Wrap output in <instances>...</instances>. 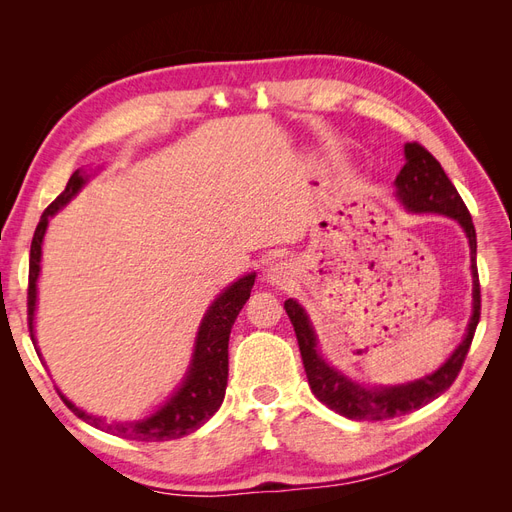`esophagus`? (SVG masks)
I'll use <instances>...</instances> for the list:
<instances>
[{
  "mask_svg": "<svg viewBox=\"0 0 512 512\" xmlns=\"http://www.w3.org/2000/svg\"><path fill=\"white\" fill-rule=\"evenodd\" d=\"M265 280L271 286H284L290 280V271L286 267V262H273V265L267 267L265 271Z\"/></svg>",
  "mask_w": 512,
  "mask_h": 512,
  "instance_id": "1",
  "label": "esophagus"
}]
</instances>
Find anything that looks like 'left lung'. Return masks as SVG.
Returning <instances> with one entry per match:
<instances>
[{
    "label": "left lung",
    "instance_id": "left-lung-1",
    "mask_svg": "<svg viewBox=\"0 0 512 512\" xmlns=\"http://www.w3.org/2000/svg\"><path fill=\"white\" fill-rule=\"evenodd\" d=\"M406 164L395 179V198L410 213H438L455 220L466 232L470 245V273H472V316L468 320L466 333L453 354L431 374L391 386H367L342 374L324 359L318 348V337L312 327L305 307L297 299L284 303L286 314L292 322L301 350L303 367L307 374L309 389L337 414L356 418V421H386L399 414H408L427 406L438 399L451 386L466 361L476 324L480 318V286L476 271V230L468 207L463 205L459 192L451 179L446 177L440 162L418 143H406Z\"/></svg>",
    "mask_w": 512,
    "mask_h": 512
}]
</instances>
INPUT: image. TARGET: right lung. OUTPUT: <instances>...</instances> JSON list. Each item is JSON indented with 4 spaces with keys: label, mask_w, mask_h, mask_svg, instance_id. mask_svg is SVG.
<instances>
[{
    "label": "right lung",
    "mask_w": 512,
    "mask_h": 512,
    "mask_svg": "<svg viewBox=\"0 0 512 512\" xmlns=\"http://www.w3.org/2000/svg\"><path fill=\"white\" fill-rule=\"evenodd\" d=\"M89 175L85 170H74L66 190L61 192L53 203L46 207L38 228L34 232L32 252H29V290H27V320H29V333H32V342L36 346L34 335V318H36V301H38V277H40V260H42V241L49 228V220L57 215L59 209H64L70 200L79 194ZM256 280V273H247L239 277L237 282L226 286L218 297L213 299L209 309L205 312L203 320L194 339L192 361L188 371L177 386V391L170 395L164 404L141 421L132 423H106L104 418L87 414L79 406L59 391L64 404L79 416L85 423L94 425L106 433H113L119 438L128 440H141V442H160V440H177L188 436V433L203 427L209 418L218 412L224 401L226 382H228V337L230 329L235 324L243 305L250 299V292ZM40 356V350H38Z\"/></svg>",
    "instance_id": "1"
}]
</instances>
